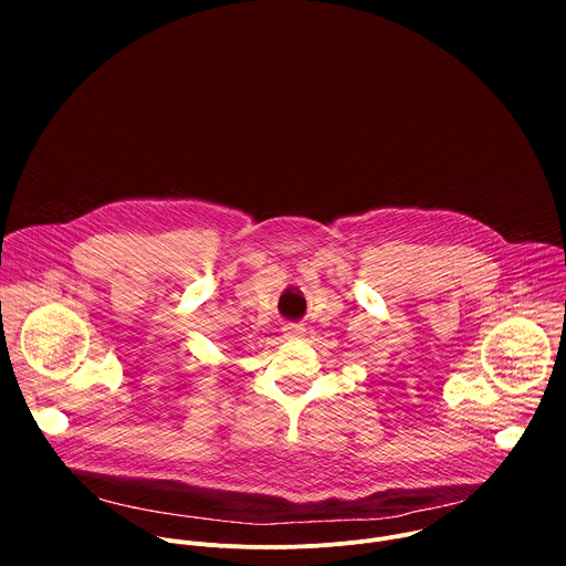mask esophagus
<instances>
[{"mask_svg": "<svg viewBox=\"0 0 566 566\" xmlns=\"http://www.w3.org/2000/svg\"><path fill=\"white\" fill-rule=\"evenodd\" d=\"M284 338H302L306 334V329L302 325H295V322H289V325H284Z\"/></svg>", "mask_w": 566, "mask_h": 566, "instance_id": "1", "label": "esophagus"}]
</instances>
